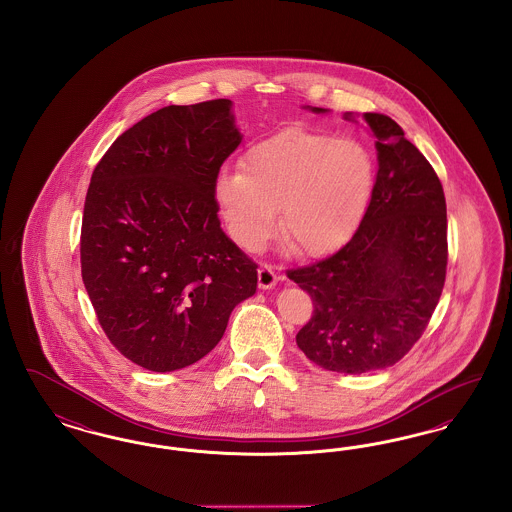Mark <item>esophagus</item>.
Returning a JSON list of instances; mask_svg holds the SVG:
<instances>
[{"instance_id":"1","label":"esophagus","mask_w":512,"mask_h":512,"mask_svg":"<svg viewBox=\"0 0 512 512\" xmlns=\"http://www.w3.org/2000/svg\"><path fill=\"white\" fill-rule=\"evenodd\" d=\"M276 284H278V276H276V272L272 270V267L263 265V267L259 268V288L261 290H272Z\"/></svg>"}]
</instances>
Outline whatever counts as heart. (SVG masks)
Masks as SVG:
<instances>
[{
	"instance_id": "b5f03b06",
	"label": "heart",
	"mask_w": 512,
	"mask_h": 512,
	"mask_svg": "<svg viewBox=\"0 0 512 512\" xmlns=\"http://www.w3.org/2000/svg\"><path fill=\"white\" fill-rule=\"evenodd\" d=\"M244 171L222 172L215 201L232 240L259 251L276 232L303 255L347 244L370 207L376 165L357 140L292 128L245 153Z\"/></svg>"
}]
</instances>
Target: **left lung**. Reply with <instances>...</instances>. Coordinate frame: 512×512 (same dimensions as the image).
<instances>
[{
	"mask_svg": "<svg viewBox=\"0 0 512 512\" xmlns=\"http://www.w3.org/2000/svg\"><path fill=\"white\" fill-rule=\"evenodd\" d=\"M343 117L357 121L353 113ZM363 119L378 157L365 219L332 257L288 270L315 305L297 347L315 365L341 374L395 365L426 330L447 268V207L438 174L388 115Z\"/></svg>",
	"mask_w": 512,
	"mask_h": 512,
	"instance_id": "1",
	"label": "left lung"
}]
</instances>
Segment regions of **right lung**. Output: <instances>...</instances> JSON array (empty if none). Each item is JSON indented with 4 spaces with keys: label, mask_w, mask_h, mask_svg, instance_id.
<instances>
[{
    "label": "right lung",
    "mask_w": 512,
    "mask_h": 512,
    "mask_svg": "<svg viewBox=\"0 0 512 512\" xmlns=\"http://www.w3.org/2000/svg\"><path fill=\"white\" fill-rule=\"evenodd\" d=\"M242 144L230 99L169 105L107 149L84 203L82 280L126 359L194 365L257 292V265L220 228L215 182Z\"/></svg>",
    "instance_id": "right-lung-1"
}]
</instances>
